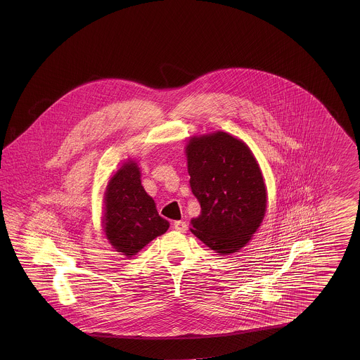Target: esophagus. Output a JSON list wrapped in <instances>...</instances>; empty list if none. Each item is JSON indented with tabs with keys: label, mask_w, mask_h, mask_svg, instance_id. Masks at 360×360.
<instances>
[{
	"label": "esophagus",
	"mask_w": 360,
	"mask_h": 360,
	"mask_svg": "<svg viewBox=\"0 0 360 360\" xmlns=\"http://www.w3.org/2000/svg\"><path fill=\"white\" fill-rule=\"evenodd\" d=\"M174 229L180 231V233H185L188 230V225L185 221H175L174 222Z\"/></svg>",
	"instance_id": "esophagus-1"
}]
</instances>
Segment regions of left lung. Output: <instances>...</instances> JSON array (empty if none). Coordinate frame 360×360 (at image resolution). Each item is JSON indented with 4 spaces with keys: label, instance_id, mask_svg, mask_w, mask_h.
Segmentation results:
<instances>
[{
    "label": "left lung",
    "instance_id": "1",
    "mask_svg": "<svg viewBox=\"0 0 360 360\" xmlns=\"http://www.w3.org/2000/svg\"><path fill=\"white\" fill-rule=\"evenodd\" d=\"M186 157L191 191L200 205L191 233L220 255L237 252L266 211L259 163L242 140L222 131L193 136Z\"/></svg>",
    "mask_w": 360,
    "mask_h": 360
}]
</instances>
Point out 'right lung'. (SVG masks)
Here are the masks:
<instances>
[{
	"label": "right lung",
	"mask_w": 360,
	"mask_h": 360,
	"mask_svg": "<svg viewBox=\"0 0 360 360\" xmlns=\"http://www.w3.org/2000/svg\"><path fill=\"white\" fill-rule=\"evenodd\" d=\"M104 233L115 251L134 256L169 229L153 198L146 194L135 161L124 162L109 180L104 195Z\"/></svg>",
	"instance_id": "1"
}]
</instances>
